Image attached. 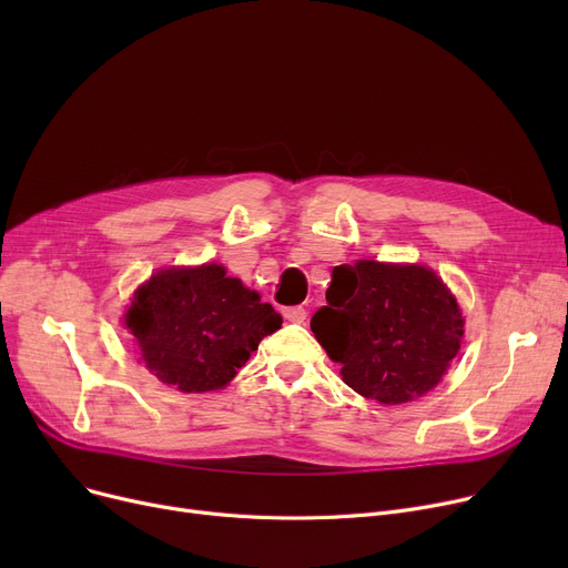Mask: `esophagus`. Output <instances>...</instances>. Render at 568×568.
I'll list each match as a JSON object with an SVG mask.
<instances>
[{"label": "esophagus", "instance_id": "1", "mask_svg": "<svg viewBox=\"0 0 568 568\" xmlns=\"http://www.w3.org/2000/svg\"><path fill=\"white\" fill-rule=\"evenodd\" d=\"M283 317H285L287 322L302 324V322L306 320V308H302V306H287V308H283Z\"/></svg>", "mask_w": 568, "mask_h": 568}]
</instances>
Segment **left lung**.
Returning <instances> with one entry per match:
<instances>
[{
    "instance_id": "8db88e82",
    "label": "left lung",
    "mask_w": 568,
    "mask_h": 568,
    "mask_svg": "<svg viewBox=\"0 0 568 568\" xmlns=\"http://www.w3.org/2000/svg\"><path fill=\"white\" fill-rule=\"evenodd\" d=\"M465 320L428 266L356 260L334 266L317 343L364 398L403 405L435 389L460 349Z\"/></svg>"
}]
</instances>
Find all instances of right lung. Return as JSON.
I'll use <instances>...</instances> for the list:
<instances>
[{
  "label": "right lung",
  "mask_w": 568,
  "mask_h": 568,
  "mask_svg": "<svg viewBox=\"0 0 568 568\" xmlns=\"http://www.w3.org/2000/svg\"><path fill=\"white\" fill-rule=\"evenodd\" d=\"M124 324L163 384L202 394L223 389L283 317L212 262L161 268L135 290Z\"/></svg>",
  "instance_id": "1"
}]
</instances>
